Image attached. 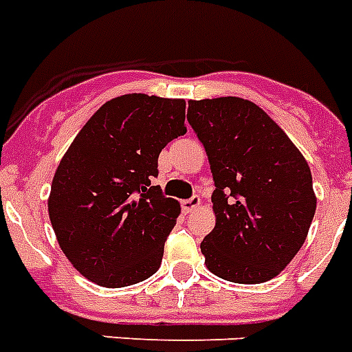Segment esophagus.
<instances>
[{
    "mask_svg": "<svg viewBox=\"0 0 352 352\" xmlns=\"http://www.w3.org/2000/svg\"><path fill=\"white\" fill-rule=\"evenodd\" d=\"M182 209H184L186 212H191V211H195V209H199L200 208V199L199 197H191V199H188V200H182Z\"/></svg>",
    "mask_w": 352,
    "mask_h": 352,
    "instance_id": "1",
    "label": "esophagus"
}]
</instances>
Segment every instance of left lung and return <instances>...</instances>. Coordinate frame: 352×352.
I'll list each match as a JSON object with an SVG mask.
<instances>
[{
  "label": "left lung",
  "mask_w": 352,
  "mask_h": 352,
  "mask_svg": "<svg viewBox=\"0 0 352 352\" xmlns=\"http://www.w3.org/2000/svg\"><path fill=\"white\" fill-rule=\"evenodd\" d=\"M188 121L211 164L217 226L200 243L206 267L240 285L285 270L302 247L317 197L311 171L281 126L249 100H190Z\"/></svg>",
  "instance_id": "left-lung-1"
}]
</instances>
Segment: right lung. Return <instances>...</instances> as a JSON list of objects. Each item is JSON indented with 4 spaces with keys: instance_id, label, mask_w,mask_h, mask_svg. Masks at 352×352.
<instances>
[{
    "instance_id": "add662e5",
    "label": "right lung",
    "mask_w": 352,
    "mask_h": 352,
    "mask_svg": "<svg viewBox=\"0 0 352 352\" xmlns=\"http://www.w3.org/2000/svg\"><path fill=\"white\" fill-rule=\"evenodd\" d=\"M186 102L123 94L82 126L53 175L48 199L62 252L82 276L123 288L159 270L181 204L159 186L161 150L186 134Z\"/></svg>"
}]
</instances>
